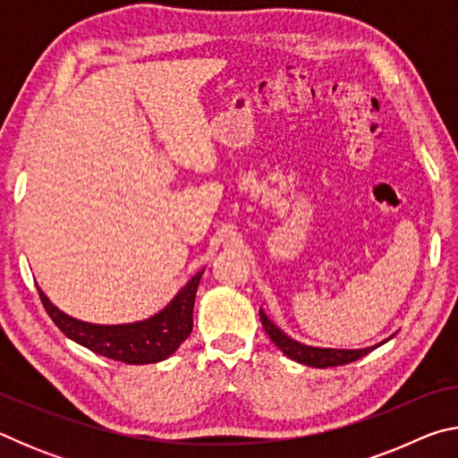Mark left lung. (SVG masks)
I'll return each instance as SVG.
<instances>
[{
    "label": "left lung",
    "mask_w": 458,
    "mask_h": 458,
    "mask_svg": "<svg viewBox=\"0 0 458 458\" xmlns=\"http://www.w3.org/2000/svg\"><path fill=\"white\" fill-rule=\"evenodd\" d=\"M260 321H262V327H265V331L268 333L270 341H273V344L286 355V358H291L299 363H305V366H311V368L345 366V363H352L355 360L363 358V355L374 352L376 347L386 344L387 339H392V337H387L382 341V344L366 347V350H323V347L303 345V344H299V341L291 339L289 335H284V333L268 319L265 311H260Z\"/></svg>",
    "instance_id": "left-lung-1"
}]
</instances>
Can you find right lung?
Segmentation results:
<instances>
[{"label":"right lung","mask_w":458,"mask_h":458,"mask_svg":"<svg viewBox=\"0 0 458 458\" xmlns=\"http://www.w3.org/2000/svg\"><path fill=\"white\" fill-rule=\"evenodd\" d=\"M204 270H199L183 289L175 294L172 303L145 321L125 325H95L84 323L62 313L54 307L48 297L38 289L42 305L56 327L76 344L87 347L105 358L143 366L167 360L191 333V315L196 303L198 284Z\"/></svg>","instance_id":"right-lung-1"}]
</instances>
